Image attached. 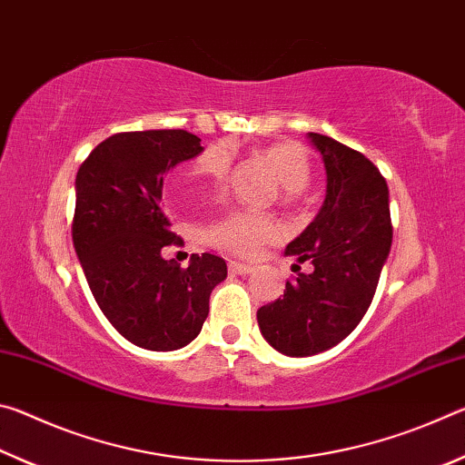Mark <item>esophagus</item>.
Returning <instances> with one entry per match:
<instances>
[{
    "instance_id": "34e87169",
    "label": "esophagus",
    "mask_w": 465,
    "mask_h": 465,
    "mask_svg": "<svg viewBox=\"0 0 465 465\" xmlns=\"http://www.w3.org/2000/svg\"><path fill=\"white\" fill-rule=\"evenodd\" d=\"M252 266L250 264H242V262H230V272L232 274H242V277H246V274H250Z\"/></svg>"
}]
</instances>
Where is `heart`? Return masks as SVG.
Returning <instances> with one entry per match:
<instances>
[{"instance_id": "heart-1", "label": "heart", "mask_w": 465, "mask_h": 465, "mask_svg": "<svg viewBox=\"0 0 465 465\" xmlns=\"http://www.w3.org/2000/svg\"><path fill=\"white\" fill-rule=\"evenodd\" d=\"M256 155L269 166L289 199L302 194L312 183L310 155L299 143H274L258 149ZM233 152L227 143H215L204 149L199 160L183 178V191L194 193L203 184L222 186L232 174ZM281 232L279 223L271 215L252 213V211H232L217 219L204 230V240L211 246L227 254L248 258L271 243Z\"/></svg>"}]
</instances>
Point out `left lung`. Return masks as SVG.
Returning <instances> with one entry per match:
<instances>
[{
    "instance_id": "8db88e82",
    "label": "left lung",
    "mask_w": 465,
    "mask_h": 465,
    "mask_svg": "<svg viewBox=\"0 0 465 465\" xmlns=\"http://www.w3.org/2000/svg\"><path fill=\"white\" fill-rule=\"evenodd\" d=\"M308 137L324 162L326 199L285 254L302 264L310 261L313 271L287 281L282 297L256 313L266 342L287 357L318 355L357 328L391 248L390 193L381 172L332 137Z\"/></svg>"
}]
</instances>
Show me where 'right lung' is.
<instances>
[{
	"label": "right lung",
	"instance_id": "right-lung-1",
	"mask_svg": "<svg viewBox=\"0 0 465 465\" xmlns=\"http://www.w3.org/2000/svg\"><path fill=\"white\" fill-rule=\"evenodd\" d=\"M203 152L183 129L116 133L75 176L74 248L94 299L116 332L147 351H176L199 336L223 258L193 254L180 269L162 250L180 243L162 207L163 176Z\"/></svg>",
	"mask_w": 465,
	"mask_h": 465
}]
</instances>
